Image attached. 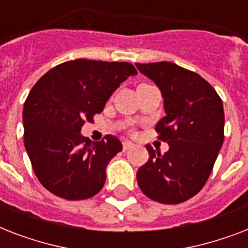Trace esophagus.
Instances as JSON below:
<instances>
[{
    "label": "esophagus",
    "instance_id": "1",
    "mask_svg": "<svg viewBox=\"0 0 248 248\" xmlns=\"http://www.w3.org/2000/svg\"><path fill=\"white\" fill-rule=\"evenodd\" d=\"M122 147H124V151H128L130 148L134 147V143H131V141H128V140H124V143H122Z\"/></svg>",
    "mask_w": 248,
    "mask_h": 248
}]
</instances>
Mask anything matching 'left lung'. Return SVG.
Returning <instances> with one entry per match:
<instances>
[{
    "label": "left lung",
    "instance_id": "obj_1",
    "mask_svg": "<svg viewBox=\"0 0 248 248\" xmlns=\"http://www.w3.org/2000/svg\"><path fill=\"white\" fill-rule=\"evenodd\" d=\"M136 67L161 90L166 116L155 124L165 155L147 145L149 159L138 170L141 192L159 203L177 204L206 184L224 141L223 101L194 72L170 62Z\"/></svg>",
    "mask_w": 248,
    "mask_h": 248
}]
</instances>
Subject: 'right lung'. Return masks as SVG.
Returning <instances> with one entry per match:
<instances>
[{
  "label": "right lung",
  "mask_w": 248,
  "mask_h": 248,
  "mask_svg": "<svg viewBox=\"0 0 248 248\" xmlns=\"http://www.w3.org/2000/svg\"><path fill=\"white\" fill-rule=\"evenodd\" d=\"M135 75L130 63L77 59L54 67L33 86L23 109L24 145L37 179L48 192L69 201L100 192L105 169L122 144L112 135L93 143L81 128Z\"/></svg>",
  "instance_id": "1"
}]
</instances>
